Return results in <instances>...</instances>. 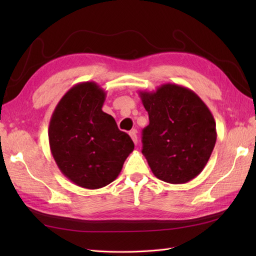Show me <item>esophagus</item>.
Returning <instances> with one entry per match:
<instances>
[{
	"label": "esophagus",
	"instance_id": "obj_1",
	"mask_svg": "<svg viewBox=\"0 0 256 256\" xmlns=\"http://www.w3.org/2000/svg\"><path fill=\"white\" fill-rule=\"evenodd\" d=\"M128 134H130V136H131V138H132V140L134 142V144L136 145L138 142V135H136V130H132V131L130 132Z\"/></svg>",
	"mask_w": 256,
	"mask_h": 256
}]
</instances>
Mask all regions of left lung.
I'll return each mask as SVG.
<instances>
[{
    "mask_svg": "<svg viewBox=\"0 0 256 256\" xmlns=\"http://www.w3.org/2000/svg\"><path fill=\"white\" fill-rule=\"evenodd\" d=\"M138 94L150 118L143 130L142 153L152 172L170 184H184L197 177L216 140L209 108L192 90L175 84Z\"/></svg>",
    "mask_w": 256,
    "mask_h": 256,
    "instance_id": "left-lung-1",
    "label": "left lung"
}]
</instances>
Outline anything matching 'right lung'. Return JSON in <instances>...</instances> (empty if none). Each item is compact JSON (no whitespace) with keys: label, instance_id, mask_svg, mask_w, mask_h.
I'll list each match as a JSON object with an SVG mask.
<instances>
[{"label":"right lung","instance_id":"obj_1","mask_svg":"<svg viewBox=\"0 0 256 256\" xmlns=\"http://www.w3.org/2000/svg\"><path fill=\"white\" fill-rule=\"evenodd\" d=\"M106 96L94 81L74 86L58 102L48 128L58 168L70 182L86 189L116 180L134 150L131 138L102 111Z\"/></svg>","mask_w":256,"mask_h":256}]
</instances>
